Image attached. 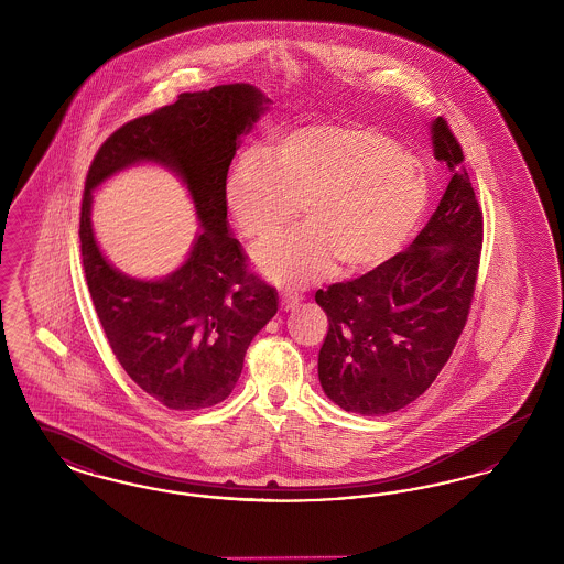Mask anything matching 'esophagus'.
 <instances>
[{
    "mask_svg": "<svg viewBox=\"0 0 564 564\" xmlns=\"http://www.w3.org/2000/svg\"><path fill=\"white\" fill-rule=\"evenodd\" d=\"M297 304H300V295L281 294V308L283 311H294Z\"/></svg>",
    "mask_w": 564,
    "mask_h": 564,
    "instance_id": "obj_1",
    "label": "esophagus"
}]
</instances>
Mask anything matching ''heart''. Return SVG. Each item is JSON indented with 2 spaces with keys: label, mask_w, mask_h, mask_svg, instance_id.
Segmentation results:
<instances>
[{
  "label": "heart",
  "mask_w": 564,
  "mask_h": 564,
  "mask_svg": "<svg viewBox=\"0 0 564 564\" xmlns=\"http://www.w3.org/2000/svg\"><path fill=\"white\" fill-rule=\"evenodd\" d=\"M224 198L251 247L274 241L297 217L306 226L260 256L272 281L304 288L329 274L387 264L421 224L430 184L400 143L370 124L334 120L279 134L267 156L247 152L228 171Z\"/></svg>",
  "instance_id": "b5f03b06"
}]
</instances>
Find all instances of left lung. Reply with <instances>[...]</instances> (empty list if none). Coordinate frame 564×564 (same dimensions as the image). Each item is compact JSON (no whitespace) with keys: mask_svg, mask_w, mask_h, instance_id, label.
I'll return each instance as SVG.
<instances>
[{"mask_svg":"<svg viewBox=\"0 0 564 564\" xmlns=\"http://www.w3.org/2000/svg\"><path fill=\"white\" fill-rule=\"evenodd\" d=\"M431 139L453 180L427 226L380 269L315 294L329 322L319 382L347 412L380 416L423 395L451 359L471 308L482 209L444 118L433 120Z\"/></svg>","mask_w":564,"mask_h":564,"instance_id":"1","label":"left lung"}]
</instances>
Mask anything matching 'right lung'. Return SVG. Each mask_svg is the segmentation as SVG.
Returning <instances> with one entry per match:
<instances>
[{"label": "right lung", "mask_w": 564, "mask_h": 564, "mask_svg": "<svg viewBox=\"0 0 564 564\" xmlns=\"http://www.w3.org/2000/svg\"><path fill=\"white\" fill-rule=\"evenodd\" d=\"M269 106L249 84L182 93L173 106L109 134L90 162L80 209L82 264L109 347L124 372L171 410L226 400L253 336L274 317L276 292L247 272L228 232L224 184L241 134ZM161 161L187 182L204 230L187 264L162 282L124 278L89 228L91 189L134 161Z\"/></svg>", "instance_id": "1"}]
</instances>
